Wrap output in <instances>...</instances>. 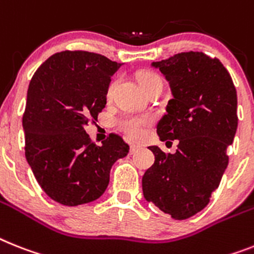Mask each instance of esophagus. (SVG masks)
Returning a JSON list of instances; mask_svg holds the SVG:
<instances>
[{"label":"esophagus","instance_id":"34e87169","mask_svg":"<svg viewBox=\"0 0 254 254\" xmlns=\"http://www.w3.org/2000/svg\"><path fill=\"white\" fill-rule=\"evenodd\" d=\"M140 149V146L139 145H135V144H132L131 145V154H135L137 150Z\"/></svg>","mask_w":254,"mask_h":254}]
</instances>
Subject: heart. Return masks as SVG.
<instances>
[{"label":"heart","mask_w":254,"mask_h":254,"mask_svg":"<svg viewBox=\"0 0 254 254\" xmlns=\"http://www.w3.org/2000/svg\"><path fill=\"white\" fill-rule=\"evenodd\" d=\"M137 79H139V83L142 89H145L148 85H150L154 81L160 80V77L157 76L154 72H152V71H141L137 75ZM115 85H117V79H113L109 83L108 88H106V97L108 98H112ZM150 123H152V117H149V115L123 114L115 121V126L121 131L125 132L126 135L132 137V139L141 137L144 135V132H145V128Z\"/></svg>","instance_id":"obj_1"}]
</instances>
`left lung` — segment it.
<instances>
[{
  "label": "left lung",
  "instance_id": "obj_1",
  "mask_svg": "<svg viewBox=\"0 0 254 254\" xmlns=\"http://www.w3.org/2000/svg\"><path fill=\"white\" fill-rule=\"evenodd\" d=\"M152 66L173 93L157 133L161 141L179 144L174 154L149 146L156 160L142 177V193L182 221L202 210L221 183L238 128V96L221 61L202 52L178 53Z\"/></svg>",
  "mask_w": 254,
  "mask_h": 254
}]
</instances>
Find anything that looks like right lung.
Returning a JSON list of instances; mask_svg holds the SVG:
<instances>
[{
  "label": "right lung",
  "mask_w": 254,
  "mask_h": 254,
  "mask_svg": "<svg viewBox=\"0 0 254 254\" xmlns=\"http://www.w3.org/2000/svg\"><path fill=\"white\" fill-rule=\"evenodd\" d=\"M121 66L101 54L64 50L49 57L29 81L26 158L40 187L60 204L97 200L115 161L128 154L121 136L112 133L97 146L84 129L105 108L106 88Z\"/></svg>",
  "instance_id": "add662e5"
}]
</instances>
